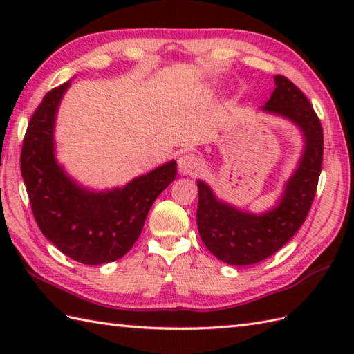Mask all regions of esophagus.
Segmentation results:
<instances>
[{"label": "esophagus", "instance_id": "esophagus-1", "mask_svg": "<svg viewBox=\"0 0 354 354\" xmlns=\"http://www.w3.org/2000/svg\"><path fill=\"white\" fill-rule=\"evenodd\" d=\"M199 169H201V161L196 155L190 152L179 155L178 170L181 175H194Z\"/></svg>", "mask_w": 354, "mask_h": 354}]
</instances>
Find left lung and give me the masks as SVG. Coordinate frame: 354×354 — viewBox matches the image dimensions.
<instances>
[{
    "label": "left lung",
    "mask_w": 354,
    "mask_h": 354,
    "mask_svg": "<svg viewBox=\"0 0 354 354\" xmlns=\"http://www.w3.org/2000/svg\"><path fill=\"white\" fill-rule=\"evenodd\" d=\"M274 82L275 89L261 111L288 120L303 137L297 169L284 183L275 205L259 214L245 212L217 198L212 187L198 179L199 236L214 257L232 266L254 265L288 243L304 223L317 192L324 146L319 118L289 79L275 76Z\"/></svg>",
    "instance_id": "1"
}]
</instances>
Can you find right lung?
Listing matches in <instances>:
<instances>
[{
  "mask_svg": "<svg viewBox=\"0 0 354 354\" xmlns=\"http://www.w3.org/2000/svg\"><path fill=\"white\" fill-rule=\"evenodd\" d=\"M71 80L45 94L30 120L21 152V173L42 234L84 265L115 261L131 250L155 199L176 178V161L133 178L123 187L88 189L56 156V117Z\"/></svg>",
  "mask_w": 354,
  "mask_h": 354,
  "instance_id": "right-lung-1",
  "label": "right lung"
}]
</instances>
